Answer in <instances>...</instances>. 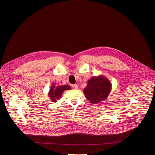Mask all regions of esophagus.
Instances as JSON below:
<instances>
[{"label": "esophagus", "mask_w": 155, "mask_h": 155, "mask_svg": "<svg viewBox=\"0 0 155 155\" xmlns=\"http://www.w3.org/2000/svg\"><path fill=\"white\" fill-rule=\"evenodd\" d=\"M72 87L74 89H78V86L77 84H73L72 85Z\"/></svg>", "instance_id": "obj_1"}]
</instances>
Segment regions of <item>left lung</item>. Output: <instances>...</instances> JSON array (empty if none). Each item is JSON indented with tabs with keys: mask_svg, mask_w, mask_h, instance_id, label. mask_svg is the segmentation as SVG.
Segmentation results:
<instances>
[{
	"mask_svg": "<svg viewBox=\"0 0 155 155\" xmlns=\"http://www.w3.org/2000/svg\"><path fill=\"white\" fill-rule=\"evenodd\" d=\"M112 85L107 78L99 75L90 78L84 90V96L93 104L103 102L109 95Z\"/></svg>",
	"mask_w": 155,
	"mask_h": 155,
	"instance_id": "left-lung-1",
	"label": "left lung"
}]
</instances>
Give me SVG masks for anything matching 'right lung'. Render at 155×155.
Returning <instances> with one entry per match:
<instances>
[{"label": "right lung", "instance_id": "add662e5", "mask_svg": "<svg viewBox=\"0 0 155 155\" xmlns=\"http://www.w3.org/2000/svg\"><path fill=\"white\" fill-rule=\"evenodd\" d=\"M71 89V87L68 84L56 86L55 84H53L50 88L48 95L52 102H56L57 100L61 98V95L65 90Z\"/></svg>", "mask_w": 155, "mask_h": 155}]
</instances>
